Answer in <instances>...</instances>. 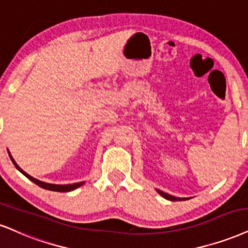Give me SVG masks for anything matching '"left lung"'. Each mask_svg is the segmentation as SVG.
<instances>
[{
    "label": "left lung",
    "instance_id": "left-lung-1",
    "mask_svg": "<svg viewBox=\"0 0 248 248\" xmlns=\"http://www.w3.org/2000/svg\"><path fill=\"white\" fill-rule=\"evenodd\" d=\"M157 192H158V194H161L162 197L168 199V200H170V201H184V200H187V199H186V198H176V197H172V195H170V194H168V193H164V192L160 191V189H157Z\"/></svg>",
    "mask_w": 248,
    "mask_h": 248
}]
</instances>
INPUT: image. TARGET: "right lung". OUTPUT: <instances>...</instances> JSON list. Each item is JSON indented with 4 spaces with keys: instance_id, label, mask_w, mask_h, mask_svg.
Here are the masks:
<instances>
[{
    "instance_id": "add662e5",
    "label": "right lung",
    "mask_w": 248,
    "mask_h": 248,
    "mask_svg": "<svg viewBox=\"0 0 248 248\" xmlns=\"http://www.w3.org/2000/svg\"><path fill=\"white\" fill-rule=\"evenodd\" d=\"M9 156H10L11 161L14 162L15 167H16L17 169L19 170L24 176H26L30 180H32L33 183H35L36 185H39L40 187H42V188H45V189H49V191H56V192H69V191H73V189H76L77 187H79V186H81L82 184H84V183H82V182L81 183H76V184H69V185H56V184H48V183H44V182H41V180L33 178L32 176L27 175L25 171L21 170L20 168L17 166V163H16V162H15L14 158H12V156L10 155V153H9Z\"/></svg>"
}]
</instances>
